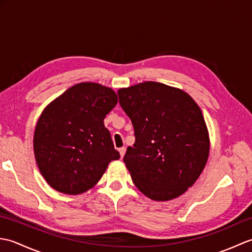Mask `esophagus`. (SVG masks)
<instances>
[{
	"label": "esophagus",
	"instance_id": "34e87169",
	"mask_svg": "<svg viewBox=\"0 0 252 252\" xmlns=\"http://www.w3.org/2000/svg\"><path fill=\"white\" fill-rule=\"evenodd\" d=\"M119 153H120V156H121V158H123V156H125V154H126V147H121V148H119Z\"/></svg>",
	"mask_w": 252,
	"mask_h": 252
}]
</instances>
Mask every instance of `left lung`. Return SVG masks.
Wrapping results in <instances>:
<instances>
[{
  "instance_id": "obj_1",
  "label": "left lung",
  "mask_w": 252,
  "mask_h": 252,
  "mask_svg": "<svg viewBox=\"0 0 252 252\" xmlns=\"http://www.w3.org/2000/svg\"><path fill=\"white\" fill-rule=\"evenodd\" d=\"M134 127L123 157L133 183L153 200L181 196L199 178L210 142L202 112L184 91L147 81L118 91Z\"/></svg>"
}]
</instances>
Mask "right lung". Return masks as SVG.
<instances>
[{"label": "right lung", "instance_id": "right-lung-1", "mask_svg": "<svg viewBox=\"0 0 252 252\" xmlns=\"http://www.w3.org/2000/svg\"><path fill=\"white\" fill-rule=\"evenodd\" d=\"M117 101L110 88L82 82L46 106L36 123L33 148L40 172L53 189L81 194L120 158L104 125Z\"/></svg>", "mask_w": 252, "mask_h": 252}]
</instances>
